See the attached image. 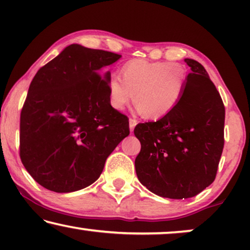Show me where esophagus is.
Listing matches in <instances>:
<instances>
[{
	"label": "esophagus",
	"mask_w": 250,
	"mask_h": 250,
	"mask_svg": "<svg viewBox=\"0 0 250 250\" xmlns=\"http://www.w3.org/2000/svg\"><path fill=\"white\" fill-rule=\"evenodd\" d=\"M136 124H138V122H136L135 119L129 118V131L131 132L134 131V127L136 126Z\"/></svg>",
	"instance_id": "obj_1"
}]
</instances>
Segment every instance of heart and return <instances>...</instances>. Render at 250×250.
Here are the masks:
<instances>
[{
  "label": "heart",
  "instance_id": "obj_1",
  "mask_svg": "<svg viewBox=\"0 0 250 250\" xmlns=\"http://www.w3.org/2000/svg\"><path fill=\"white\" fill-rule=\"evenodd\" d=\"M187 82V69L180 63L132 60L123 66L122 76L114 74L109 78V102L116 110H123L135 93L138 110L146 118L158 119L179 104Z\"/></svg>",
  "mask_w": 250,
  "mask_h": 250
}]
</instances>
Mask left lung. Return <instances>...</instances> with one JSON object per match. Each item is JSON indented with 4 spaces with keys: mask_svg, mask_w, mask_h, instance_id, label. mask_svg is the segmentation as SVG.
<instances>
[{
    "mask_svg": "<svg viewBox=\"0 0 250 250\" xmlns=\"http://www.w3.org/2000/svg\"><path fill=\"white\" fill-rule=\"evenodd\" d=\"M179 104L157 122L135 126L140 182L157 196L187 199L214 182L224 146L225 108L206 69L193 59Z\"/></svg>",
    "mask_w": 250,
    "mask_h": 250,
    "instance_id": "1",
    "label": "left lung"
}]
</instances>
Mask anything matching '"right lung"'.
<instances>
[{"label":"right lung","instance_id":"1","mask_svg":"<svg viewBox=\"0 0 250 250\" xmlns=\"http://www.w3.org/2000/svg\"><path fill=\"white\" fill-rule=\"evenodd\" d=\"M121 57L71 44L34 76L20 114V158L45 189L91 186L129 134L128 118L109 102L104 69Z\"/></svg>","mask_w":250,"mask_h":250}]
</instances>
